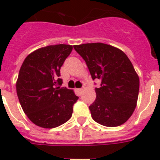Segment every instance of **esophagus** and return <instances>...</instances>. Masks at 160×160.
Masks as SVG:
<instances>
[{
    "label": "esophagus",
    "instance_id": "1",
    "mask_svg": "<svg viewBox=\"0 0 160 160\" xmlns=\"http://www.w3.org/2000/svg\"><path fill=\"white\" fill-rule=\"evenodd\" d=\"M82 89H78V92L82 93Z\"/></svg>",
    "mask_w": 160,
    "mask_h": 160
}]
</instances>
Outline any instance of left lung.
Listing matches in <instances>:
<instances>
[{
  "mask_svg": "<svg viewBox=\"0 0 160 160\" xmlns=\"http://www.w3.org/2000/svg\"><path fill=\"white\" fill-rule=\"evenodd\" d=\"M73 48L93 80L101 81L95 88V101L89 107L93 119L110 128L123 124L135 111L139 90V78L130 59L121 49L100 42Z\"/></svg>",
  "mask_w": 160,
  "mask_h": 160,
  "instance_id": "8db88e82",
  "label": "left lung"
}]
</instances>
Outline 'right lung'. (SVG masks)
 <instances>
[{"mask_svg":"<svg viewBox=\"0 0 160 160\" xmlns=\"http://www.w3.org/2000/svg\"><path fill=\"white\" fill-rule=\"evenodd\" d=\"M73 46L65 44L37 49L25 58L16 88L18 99L31 122L54 128L70 119L78 99L73 90L61 87L60 70Z\"/></svg>","mask_w":160,"mask_h":160,"instance_id":"add662e5","label":"right lung"}]
</instances>
